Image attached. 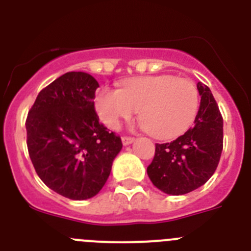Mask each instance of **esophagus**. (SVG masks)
<instances>
[{"instance_id": "34e87169", "label": "esophagus", "mask_w": 251, "mask_h": 251, "mask_svg": "<svg viewBox=\"0 0 251 251\" xmlns=\"http://www.w3.org/2000/svg\"><path fill=\"white\" fill-rule=\"evenodd\" d=\"M122 142H123L124 146H128V145H130V143H133V142H134V138H133V137L124 136V137H122Z\"/></svg>"}]
</instances>
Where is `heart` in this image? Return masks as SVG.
Listing matches in <instances>:
<instances>
[{
	"label": "heart",
	"mask_w": 251,
	"mask_h": 251,
	"mask_svg": "<svg viewBox=\"0 0 251 251\" xmlns=\"http://www.w3.org/2000/svg\"><path fill=\"white\" fill-rule=\"evenodd\" d=\"M199 106L200 95L194 81L170 74L132 77L121 90L103 88L95 98V108L105 126L117 128L121 119H129L139 109L143 127L161 139L186 132Z\"/></svg>",
	"instance_id": "heart-1"
}]
</instances>
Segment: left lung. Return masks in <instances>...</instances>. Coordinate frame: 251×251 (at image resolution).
Masks as SVG:
<instances>
[{
  "label": "left lung",
  "instance_id": "1",
  "mask_svg": "<svg viewBox=\"0 0 251 251\" xmlns=\"http://www.w3.org/2000/svg\"><path fill=\"white\" fill-rule=\"evenodd\" d=\"M200 108L194 127L171 143H157L148 177L161 191L185 195L194 191L216 171L224 141L223 115L211 90L197 83Z\"/></svg>",
  "mask_w": 251,
  "mask_h": 251
}]
</instances>
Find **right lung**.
<instances>
[{
    "label": "right lung",
    "mask_w": 251,
    "mask_h": 251,
    "mask_svg": "<svg viewBox=\"0 0 251 251\" xmlns=\"http://www.w3.org/2000/svg\"><path fill=\"white\" fill-rule=\"evenodd\" d=\"M98 81L70 72L37 95L26 118L27 150L37 176L72 200L95 196L105 185L122 139L95 112Z\"/></svg>",
    "instance_id": "right-lung-1"
}]
</instances>
